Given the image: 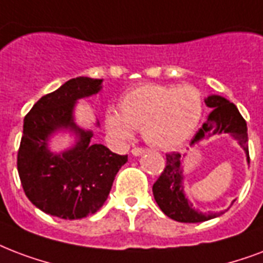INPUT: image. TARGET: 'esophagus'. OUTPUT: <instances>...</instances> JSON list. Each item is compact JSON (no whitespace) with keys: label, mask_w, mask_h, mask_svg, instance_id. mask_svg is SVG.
Returning a JSON list of instances; mask_svg holds the SVG:
<instances>
[{"label":"esophagus","mask_w":263,"mask_h":263,"mask_svg":"<svg viewBox=\"0 0 263 263\" xmlns=\"http://www.w3.org/2000/svg\"><path fill=\"white\" fill-rule=\"evenodd\" d=\"M143 153H145V149H142V147H134V149L131 150V154L134 157H139V156H142Z\"/></svg>","instance_id":"obj_1"}]
</instances>
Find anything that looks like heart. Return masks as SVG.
I'll return each instance as SVG.
<instances>
[{
    "mask_svg": "<svg viewBox=\"0 0 263 263\" xmlns=\"http://www.w3.org/2000/svg\"><path fill=\"white\" fill-rule=\"evenodd\" d=\"M203 113V99L192 85L142 84L120 102V111L109 109L106 131L117 140H129L134 129L153 147L171 150L193 135Z\"/></svg>",
    "mask_w": 263,
    "mask_h": 263,
    "instance_id": "1",
    "label": "heart"
}]
</instances>
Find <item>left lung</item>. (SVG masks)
Wrapping results in <instances>:
<instances>
[{
  "label": "left lung",
  "mask_w": 263,
  "mask_h": 263,
  "mask_svg": "<svg viewBox=\"0 0 263 263\" xmlns=\"http://www.w3.org/2000/svg\"><path fill=\"white\" fill-rule=\"evenodd\" d=\"M204 102L212 111L208 114L207 121L203 124V127L194 135L190 146L193 147L194 145H198L200 140L208 139L212 135L229 134L243 147L247 163L250 164L247 124L241 114L238 113L237 107L219 95H210ZM153 194L160 210L176 222L197 223L214 219L223 214V211L201 212L193 207L189 197L186 196L183 160L180 158L179 153L167 154V165L153 185Z\"/></svg>",
  "instance_id": "left-lung-1"
}]
</instances>
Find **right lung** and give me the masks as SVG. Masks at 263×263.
<instances>
[{
  "mask_svg": "<svg viewBox=\"0 0 263 263\" xmlns=\"http://www.w3.org/2000/svg\"><path fill=\"white\" fill-rule=\"evenodd\" d=\"M102 83L99 78H71L43 96L25 117L17 172L27 198L45 214L70 220L95 214L128 161V156L93 143V132L76 123L77 102L100 92ZM59 132L71 133L74 143L53 152L49 143Z\"/></svg>",
  "mask_w": 263,
  "mask_h": 263,
  "instance_id": "obj_1",
  "label": "right lung"
}]
</instances>
